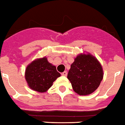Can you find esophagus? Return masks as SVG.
Returning <instances> with one entry per match:
<instances>
[{
    "label": "esophagus",
    "mask_w": 125,
    "mask_h": 125,
    "mask_svg": "<svg viewBox=\"0 0 125 125\" xmlns=\"http://www.w3.org/2000/svg\"><path fill=\"white\" fill-rule=\"evenodd\" d=\"M62 75H63V76H67V72H66V71H65V72H63L62 73Z\"/></svg>",
    "instance_id": "34e87169"
}]
</instances>
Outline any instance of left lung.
Listing matches in <instances>:
<instances>
[{
    "label": "left lung",
    "instance_id": "obj_1",
    "mask_svg": "<svg viewBox=\"0 0 125 125\" xmlns=\"http://www.w3.org/2000/svg\"><path fill=\"white\" fill-rule=\"evenodd\" d=\"M103 78L102 65L89 53L77 55L67 74L73 91L80 95L93 93L99 87Z\"/></svg>",
    "mask_w": 125,
    "mask_h": 125
}]
</instances>
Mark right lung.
Returning <instances> with one entry per match:
<instances>
[{"label":"right lung","mask_w":125,"mask_h":125,"mask_svg":"<svg viewBox=\"0 0 125 125\" xmlns=\"http://www.w3.org/2000/svg\"><path fill=\"white\" fill-rule=\"evenodd\" d=\"M60 75L56 67L49 62L46 57L34 60L25 70V79L28 87L39 93L46 92Z\"/></svg>","instance_id":"right-lung-1"}]
</instances>
